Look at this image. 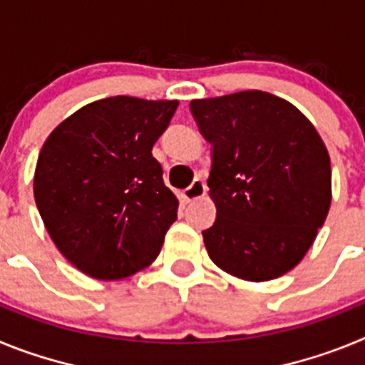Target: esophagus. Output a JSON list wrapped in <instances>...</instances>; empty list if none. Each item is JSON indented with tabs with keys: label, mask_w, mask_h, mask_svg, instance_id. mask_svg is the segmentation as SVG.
<instances>
[{
	"label": "esophagus",
	"mask_w": 365,
	"mask_h": 365,
	"mask_svg": "<svg viewBox=\"0 0 365 365\" xmlns=\"http://www.w3.org/2000/svg\"><path fill=\"white\" fill-rule=\"evenodd\" d=\"M205 193H206L205 180H202V179H195L192 182V186H188V188L185 190V193H182V195H185L186 201L192 202V201H197V199H201L202 195H205Z\"/></svg>",
	"instance_id": "obj_1"
}]
</instances>
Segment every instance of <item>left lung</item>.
<instances>
[{
    "label": "left lung",
    "mask_w": 365,
    "mask_h": 365,
    "mask_svg": "<svg viewBox=\"0 0 365 365\" xmlns=\"http://www.w3.org/2000/svg\"><path fill=\"white\" fill-rule=\"evenodd\" d=\"M212 144L215 222L206 252L225 272L269 282L294 269L331 208V159L312 122L265 91L190 102Z\"/></svg>",
    "instance_id": "1"
}]
</instances>
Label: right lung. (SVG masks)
Instances as JSON below:
<instances>
[{
	"instance_id": "add662e5",
	"label": "right lung",
	"mask_w": 365,
	"mask_h": 365,
	"mask_svg": "<svg viewBox=\"0 0 365 365\" xmlns=\"http://www.w3.org/2000/svg\"><path fill=\"white\" fill-rule=\"evenodd\" d=\"M179 100L109 96L60 122L34 170V199L51 240L95 279H122L150 267L177 219L151 150Z\"/></svg>"
}]
</instances>
